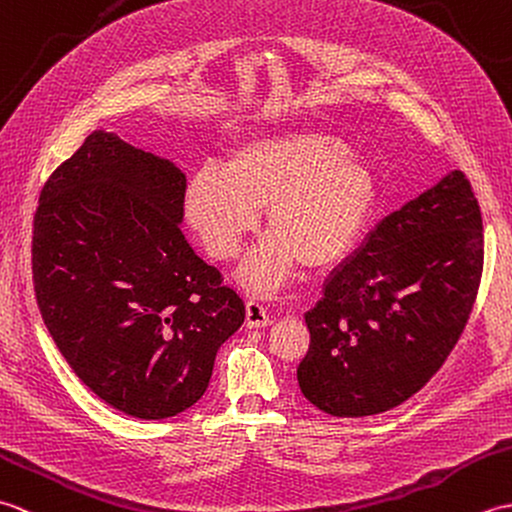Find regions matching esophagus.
Here are the masks:
<instances>
[{
  "label": "esophagus",
  "instance_id": "34e87169",
  "mask_svg": "<svg viewBox=\"0 0 512 512\" xmlns=\"http://www.w3.org/2000/svg\"><path fill=\"white\" fill-rule=\"evenodd\" d=\"M273 321H270V317L266 314L262 303L257 301H248L246 303V328H266V325H270Z\"/></svg>",
  "mask_w": 512,
  "mask_h": 512
}]
</instances>
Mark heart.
<instances>
[{
	"label": "heart",
	"instance_id": "heart-1",
	"mask_svg": "<svg viewBox=\"0 0 512 512\" xmlns=\"http://www.w3.org/2000/svg\"><path fill=\"white\" fill-rule=\"evenodd\" d=\"M376 182L339 138L314 129H281L237 143L226 169L202 165L184 189V211L217 259L239 253L259 209L273 233L239 268L250 290L284 286L295 268L339 264L372 215Z\"/></svg>",
	"mask_w": 512,
	"mask_h": 512
}]
</instances>
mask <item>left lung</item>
<instances>
[{
    "label": "left lung",
    "mask_w": 512,
    "mask_h": 512,
    "mask_svg": "<svg viewBox=\"0 0 512 512\" xmlns=\"http://www.w3.org/2000/svg\"><path fill=\"white\" fill-rule=\"evenodd\" d=\"M484 268L482 213L462 171L394 211L306 312L297 380L336 418L398 407L429 383L471 317Z\"/></svg>",
    "instance_id": "left-lung-1"
}]
</instances>
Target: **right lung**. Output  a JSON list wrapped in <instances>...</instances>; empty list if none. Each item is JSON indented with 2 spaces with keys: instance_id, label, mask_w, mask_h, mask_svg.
Returning <instances> with one entry per match:
<instances>
[{
  "instance_id": "right-lung-1",
  "label": "right lung",
  "mask_w": 512,
  "mask_h": 512,
  "mask_svg": "<svg viewBox=\"0 0 512 512\" xmlns=\"http://www.w3.org/2000/svg\"><path fill=\"white\" fill-rule=\"evenodd\" d=\"M187 176L92 132L43 184L32 281L43 323L74 374L140 420L202 398L244 301L180 231Z\"/></svg>"
}]
</instances>
